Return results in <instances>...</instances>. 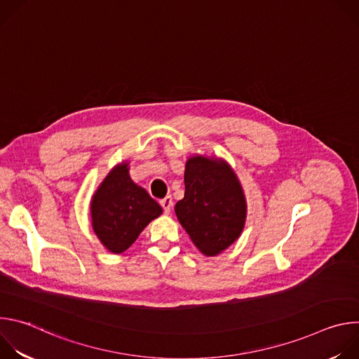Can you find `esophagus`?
<instances>
[{
	"label": "esophagus",
	"instance_id": "1",
	"mask_svg": "<svg viewBox=\"0 0 359 359\" xmlns=\"http://www.w3.org/2000/svg\"><path fill=\"white\" fill-rule=\"evenodd\" d=\"M161 204H162V208H163L165 213H166V215H170L172 208H173V198H172L170 196H166L163 200H161Z\"/></svg>",
	"mask_w": 359,
	"mask_h": 359
}]
</instances>
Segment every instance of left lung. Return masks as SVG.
Segmentation results:
<instances>
[{
	"label": "left lung",
	"mask_w": 359,
	"mask_h": 359,
	"mask_svg": "<svg viewBox=\"0 0 359 359\" xmlns=\"http://www.w3.org/2000/svg\"><path fill=\"white\" fill-rule=\"evenodd\" d=\"M184 197L176 203V216L194 245L217 255L241 234L247 203L243 187L227 162L191 156L186 162Z\"/></svg>",
	"instance_id": "left-lung-1"
}]
</instances>
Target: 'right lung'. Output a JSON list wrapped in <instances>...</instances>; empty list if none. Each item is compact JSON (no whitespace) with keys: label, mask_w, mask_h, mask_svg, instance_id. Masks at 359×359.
Returning a JSON list of instances; mask_svg holds the SVG:
<instances>
[{"label":"right lung","mask_w":359,"mask_h":359,"mask_svg":"<svg viewBox=\"0 0 359 359\" xmlns=\"http://www.w3.org/2000/svg\"><path fill=\"white\" fill-rule=\"evenodd\" d=\"M162 208L129 176L128 162L116 165L90 201L92 229L111 252L128 250Z\"/></svg>","instance_id":"1"}]
</instances>
